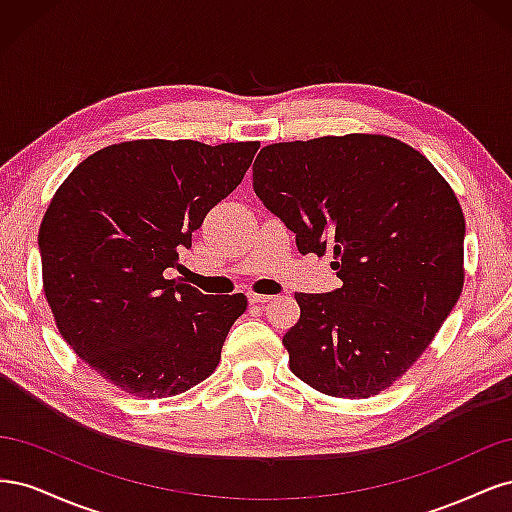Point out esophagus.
Returning a JSON list of instances; mask_svg holds the SVG:
<instances>
[{"label":"esophagus","instance_id":"34e87169","mask_svg":"<svg viewBox=\"0 0 512 512\" xmlns=\"http://www.w3.org/2000/svg\"><path fill=\"white\" fill-rule=\"evenodd\" d=\"M269 299H271L269 294H256V292H250V294H247V301L254 303V305H262V303H267Z\"/></svg>","mask_w":512,"mask_h":512}]
</instances>
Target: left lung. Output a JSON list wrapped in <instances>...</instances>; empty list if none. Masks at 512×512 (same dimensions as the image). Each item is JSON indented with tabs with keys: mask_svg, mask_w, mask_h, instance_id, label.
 <instances>
[{
	"mask_svg": "<svg viewBox=\"0 0 512 512\" xmlns=\"http://www.w3.org/2000/svg\"><path fill=\"white\" fill-rule=\"evenodd\" d=\"M254 190L297 237L333 254L342 288L297 292L284 335L292 374L333 397L365 399L425 352L463 286L457 196L410 145L380 134L262 147Z\"/></svg>",
	"mask_w": 512,
	"mask_h": 512,
	"instance_id": "1",
	"label": "left lung"
}]
</instances>
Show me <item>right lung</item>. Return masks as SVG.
<instances>
[{
  "label": "right lung",
  "instance_id": "add662e5",
  "mask_svg": "<svg viewBox=\"0 0 512 512\" xmlns=\"http://www.w3.org/2000/svg\"><path fill=\"white\" fill-rule=\"evenodd\" d=\"M258 143L130 141L96 151L55 192L38 235L59 333L102 378L170 397L213 374L245 294H203L179 256L241 183Z\"/></svg>",
  "mask_w": 512,
  "mask_h": 512
}]
</instances>
